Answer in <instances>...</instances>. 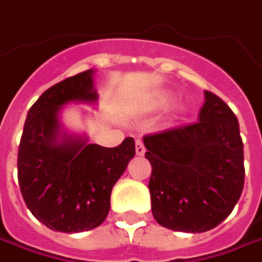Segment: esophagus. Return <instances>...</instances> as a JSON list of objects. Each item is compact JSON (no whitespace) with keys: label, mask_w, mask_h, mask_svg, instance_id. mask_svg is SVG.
I'll return each mask as SVG.
<instances>
[{"label":"esophagus","mask_w":262,"mask_h":262,"mask_svg":"<svg viewBox=\"0 0 262 262\" xmlns=\"http://www.w3.org/2000/svg\"><path fill=\"white\" fill-rule=\"evenodd\" d=\"M136 154L138 155H143L145 154V146L141 139H136Z\"/></svg>","instance_id":"obj_1"}]
</instances>
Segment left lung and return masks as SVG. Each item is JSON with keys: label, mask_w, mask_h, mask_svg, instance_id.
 Segmentation results:
<instances>
[{"label": "left lung", "mask_w": 262, "mask_h": 262, "mask_svg": "<svg viewBox=\"0 0 262 262\" xmlns=\"http://www.w3.org/2000/svg\"><path fill=\"white\" fill-rule=\"evenodd\" d=\"M198 121L143 136L154 219L176 232L202 233L233 211L245 183L244 142L230 107L210 91Z\"/></svg>", "instance_id": "obj_1"}]
</instances>
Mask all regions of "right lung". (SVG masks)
I'll list each match as a JSON object with an SVG mask.
<instances>
[{"label": "right lung", "instance_id": "1", "mask_svg": "<svg viewBox=\"0 0 262 262\" xmlns=\"http://www.w3.org/2000/svg\"><path fill=\"white\" fill-rule=\"evenodd\" d=\"M94 70L64 79L30 107L18 145L17 177L30 212L54 232L79 233L107 219L113 186L135 157V141L116 148L63 133L58 113L69 102H95Z\"/></svg>", "mask_w": 262, "mask_h": 262}]
</instances>
